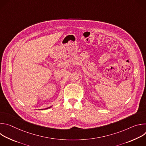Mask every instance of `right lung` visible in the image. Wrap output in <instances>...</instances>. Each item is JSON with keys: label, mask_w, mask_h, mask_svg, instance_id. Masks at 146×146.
<instances>
[{"label": "right lung", "mask_w": 146, "mask_h": 146, "mask_svg": "<svg viewBox=\"0 0 146 146\" xmlns=\"http://www.w3.org/2000/svg\"><path fill=\"white\" fill-rule=\"evenodd\" d=\"M51 107H50V108H51ZM47 109H48V108H47Z\"/></svg>", "instance_id": "right-lung-1"}]
</instances>
